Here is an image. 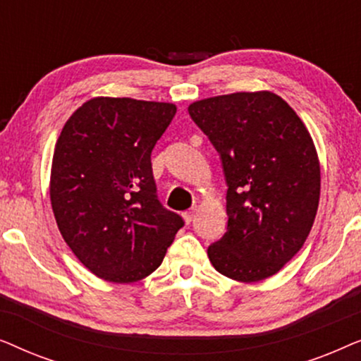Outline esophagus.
I'll return each mask as SVG.
<instances>
[{"label":"esophagus","instance_id":"34e87169","mask_svg":"<svg viewBox=\"0 0 361 361\" xmlns=\"http://www.w3.org/2000/svg\"><path fill=\"white\" fill-rule=\"evenodd\" d=\"M195 215H197L195 209H192L189 212H184V214H182V216H184V220H185V224H190V221L195 219Z\"/></svg>","mask_w":361,"mask_h":361}]
</instances>
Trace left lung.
Listing matches in <instances>:
<instances>
[{"mask_svg":"<svg viewBox=\"0 0 361 361\" xmlns=\"http://www.w3.org/2000/svg\"><path fill=\"white\" fill-rule=\"evenodd\" d=\"M220 152L226 177V233L207 250L220 274L240 283L271 278L302 248L320 199L312 136L273 92H236L189 105Z\"/></svg>","mask_w":361,"mask_h":361,"instance_id":"obj_1","label":"left lung"}]
</instances>
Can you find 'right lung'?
Masks as SVG:
<instances>
[{
	"mask_svg": "<svg viewBox=\"0 0 361 361\" xmlns=\"http://www.w3.org/2000/svg\"><path fill=\"white\" fill-rule=\"evenodd\" d=\"M174 103L95 97L63 125L49 194L59 231L78 261L118 284L159 268L184 221L156 197L151 151Z\"/></svg>",
	"mask_w": 361,
	"mask_h": 361,
	"instance_id": "obj_1",
	"label": "right lung"
}]
</instances>
